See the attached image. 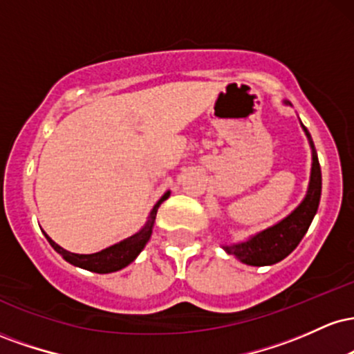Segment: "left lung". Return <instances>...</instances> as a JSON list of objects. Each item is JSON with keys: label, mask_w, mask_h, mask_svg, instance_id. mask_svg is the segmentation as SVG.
I'll list each match as a JSON object with an SVG mask.
<instances>
[{"label": "left lung", "mask_w": 354, "mask_h": 354, "mask_svg": "<svg viewBox=\"0 0 354 354\" xmlns=\"http://www.w3.org/2000/svg\"><path fill=\"white\" fill-rule=\"evenodd\" d=\"M284 104L291 106L290 101H284ZM301 128L311 148V173L306 194H304L303 201L288 216L279 219L270 228L251 234L245 241L221 245L226 253L234 256L245 265L270 266L286 258L299 245V241L310 228L316 211H318L321 198V168L311 135L303 123Z\"/></svg>", "instance_id": "1"}]
</instances>
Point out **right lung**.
Segmentation results:
<instances>
[{
  "mask_svg": "<svg viewBox=\"0 0 354 354\" xmlns=\"http://www.w3.org/2000/svg\"><path fill=\"white\" fill-rule=\"evenodd\" d=\"M171 191H166L163 196L158 200L156 205L153 206L151 213H149L148 221L145 223V226L141 228L138 233L133 234V236L123 239V241L116 243V245L104 248V250L98 251V253L93 254H78V253H71V251H66L64 248H61L59 245H56L53 239L44 233L50 245L53 246V250L56 253H59L63 256V259H66L68 263H71L73 266L83 268V270L93 271V273H100V274H106V273H115V271L123 270L133 263L138 258V254L143 251V248L146 246V243L149 241L153 233V226H154V219H156V213L160 205L165 200H168Z\"/></svg>",
  "mask_w": 354,
  "mask_h": 354,
  "instance_id": "add662e5",
  "label": "right lung"
}]
</instances>
